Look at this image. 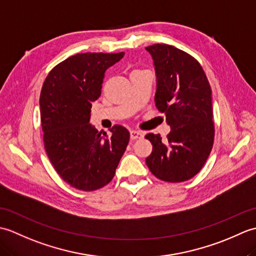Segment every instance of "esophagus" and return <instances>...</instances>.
Segmentation results:
<instances>
[{"instance_id":"esophagus-1","label":"esophagus","mask_w":256,"mask_h":256,"mask_svg":"<svg viewBox=\"0 0 256 256\" xmlns=\"http://www.w3.org/2000/svg\"><path fill=\"white\" fill-rule=\"evenodd\" d=\"M143 132H140V131H131L130 132V138L131 140H138V138H143Z\"/></svg>"}]
</instances>
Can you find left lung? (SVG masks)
<instances>
[{
  "label": "left lung",
  "instance_id": "obj_1",
  "mask_svg": "<svg viewBox=\"0 0 256 256\" xmlns=\"http://www.w3.org/2000/svg\"><path fill=\"white\" fill-rule=\"evenodd\" d=\"M154 60L155 104L170 126L167 140L145 135L153 145L146 165L155 177L168 182L192 178L204 167L214 140L211 88L202 67L186 52L166 45L146 47Z\"/></svg>",
  "mask_w": 256,
  "mask_h": 256
}]
</instances>
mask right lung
<instances>
[{"mask_svg": "<svg viewBox=\"0 0 256 256\" xmlns=\"http://www.w3.org/2000/svg\"><path fill=\"white\" fill-rule=\"evenodd\" d=\"M123 56V52L77 54L50 70L40 91L48 158L64 182L82 192H94L112 180L128 144L130 132L122 125H114L111 135L102 136L89 123L106 70Z\"/></svg>", "mask_w": 256, "mask_h": 256, "instance_id": "1", "label": "right lung"}]
</instances>
